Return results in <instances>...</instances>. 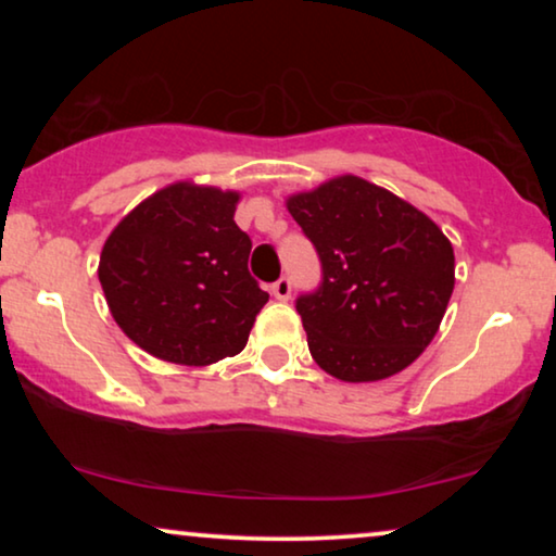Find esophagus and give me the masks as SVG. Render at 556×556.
Wrapping results in <instances>:
<instances>
[{
	"mask_svg": "<svg viewBox=\"0 0 556 556\" xmlns=\"http://www.w3.org/2000/svg\"><path fill=\"white\" fill-rule=\"evenodd\" d=\"M270 291H273V295H276L278 301H288V299H291V278L280 276L276 283L270 286Z\"/></svg>",
	"mask_w": 556,
	"mask_h": 556,
	"instance_id": "obj_1",
	"label": "esophagus"
}]
</instances>
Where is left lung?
<instances>
[{
    "instance_id": "left-lung-1",
    "label": "left lung",
    "mask_w": 556,
    "mask_h": 556,
    "mask_svg": "<svg viewBox=\"0 0 556 556\" xmlns=\"http://www.w3.org/2000/svg\"><path fill=\"white\" fill-rule=\"evenodd\" d=\"M288 212L321 263V283L295 299L318 367L344 382L409 367L438 333L455 286L443 230L359 177L295 194Z\"/></svg>"
}]
</instances>
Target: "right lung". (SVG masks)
<instances>
[{
    "label": "right lung",
    "instance_id": "obj_1",
    "mask_svg": "<svg viewBox=\"0 0 556 556\" xmlns=\"http://www.w3.org/2000/svg\"><path fill=\"white\" fill-rule=\"evenodd\" d=\"M238 200L179 181L128 212L105 240V301L143 352L204 367L245 349L268 293L248 270L253 240L232 219Z\"/></svg>",
    "mask_w": 556,
    "mask_h": 556
}]
</instances>
